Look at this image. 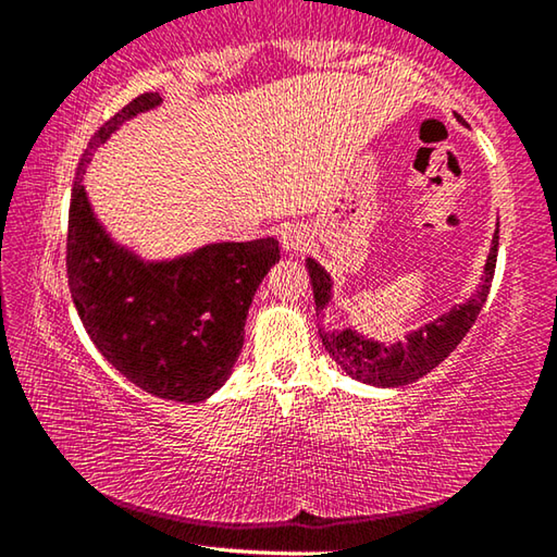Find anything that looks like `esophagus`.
Returning a JSON list of instances; mask_svg holds the SVG:
<instances>
[{"mask_svg": "<svg viewBox=\"0 0 557 557\" xmlns=\"http://www.w3.org/2000/svg\"><path fill=\"white\" fill-rule=\"evenodd\" d=\"M280 243H282V248H285V250H305L307 243H309V233H307L305 225L289 223L280 231Z\"/></svg>", "mask_w": 557, "mask_h": 557, "instance_id": "34e87169", "label": "esophagus"}]
</instances>
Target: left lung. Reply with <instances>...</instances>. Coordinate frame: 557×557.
I'll list each match as a JSON object with an SVG mask.
<instances>
[{"label": "left lung", "instance_id": "left-lung-1", "mask_svg": "<svg viewBox=\"0 0 557 557\" xmlns=\"http://www.w3.org/2000/svg\"><path fill=\"white\" fill-rule=\"evenodd\" d=\"M496 252L498 231H494L484 272L479 277V287L469 297L461 299V305L449 307L437 319L412 329V332L405 334V338H395L391 344H383L375 336L358 332L351 324L344 329L322 326L326 317L324 309L334 297V280L317 260L307 258V270L309 277H312L317 301L319 338H322L326 354L334 358L338 369L346 375H351V379L361 383L379 385V388H400V385L420 381L422 375H428L435 366H440L455 351L461 338L467 336L471 324L476 322L494 280Z\"/></svg>", "mask_w": 557, "mask_h": 557}]
</instances>
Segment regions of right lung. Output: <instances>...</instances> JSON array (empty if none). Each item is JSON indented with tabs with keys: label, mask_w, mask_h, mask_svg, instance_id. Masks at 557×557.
<instances>
[{
	"label": "right lung",
	"mask_w": 557,
	"mask_h": 557,
	"mask_svg": "<svg viewBox=\"0 0 557 557\" xmlns=\"http://www.w3.org/2000/svg\"><path fill=\"white\" fill-rule=\"evenodd\" d=\"M159 106V92H145L90 137L73 182L65 265L75 312L112 369L149 395L191 405L231 379L252 297L280 245L219 240L143 258L106 228L83 186L86 166L125 122Z\"/></svg>",
	"instance_id": "right-lung-1"
}]
</instances>
